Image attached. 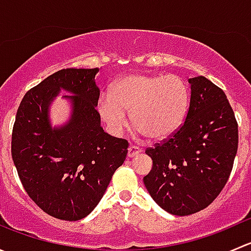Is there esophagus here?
I'll list each match as a JSON object with an SVG mask.
<instances>
[{
	"instance_id": "obj_1",
	"label": "esophagus",
	"mask_w": 251,
	"mask_h": 251,
	"mask_svg": "<svg viewBox=\"0 0 251 251\" xmlns=\"http://www.w3.org/2000/svg\"><path fill=\"white\" fill-rule=\"evenodd\" d=\"M142 151V149L140 147H136V146H130L127 149V156L128 158H133V156H136L137 154H140Z\"/></svg>"
}]
</instances>
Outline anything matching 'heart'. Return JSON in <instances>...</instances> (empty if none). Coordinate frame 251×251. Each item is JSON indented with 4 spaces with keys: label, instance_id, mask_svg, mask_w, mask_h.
Masks as SVG:
<instances>
[{
    "label": "heart",
    "instance_id": "1",
    "mask_svg": "<svg viewBox=\"0 0 251 251\" xmlns=\"http://www.w3.org/2000/svg\"><path fill=\"white\" fill-rule=\"evenodd\" d=\"M191 102L188 83L177 75L132 74L119 78L98 98V113L113 135L133 126L148 138L165 140L182 126Z\"/></svg>",
    "mask_w": 251,
    "mask_h": 251
}]
</instances>
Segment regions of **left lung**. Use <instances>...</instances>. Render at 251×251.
Masks as SVG:
<instances>
[{
	"instance_id": "8db88e82",
	"label": "left lung",
	"mask_w": 251,
	"mask_h": 251,
	"mask_svg": "<svg viewBox=\"0 0 251 251\" xmlns=\"http://www.w3.org/2000/svg\"><path fill=\"white\" fill-rule=\"evenodd\" d=\"M183 125L154 148L144 186L156 204L177 216L209 206L226 184L238 149V124L226 95L204 76L192 77Z\"/></svg>"
}]
</instances>
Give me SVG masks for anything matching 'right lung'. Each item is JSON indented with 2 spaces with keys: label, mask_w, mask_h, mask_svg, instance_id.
I'll use <instances>...</instances> for the list:
<instances>
[{
  "label": "right lung",
  "mask_w": 251,
  "mask_h": 251,
  "mask_svg": "<svg viewBox=\"0 0 251 251\" xmlns=\"http://www.w3.org/2000/svg\"><path fill=\"white\" fill-rule=\"evenodd\" d=\"M95 69H62L25 93L12 133V158L23 187L50 216L77 221L102 199L127 155L128 142L104 132L96 107ZM63 89L72 104L67 124L53 128L50 103Z\"/></svg>",
  "instance_id": "1"
}]
</instances>
